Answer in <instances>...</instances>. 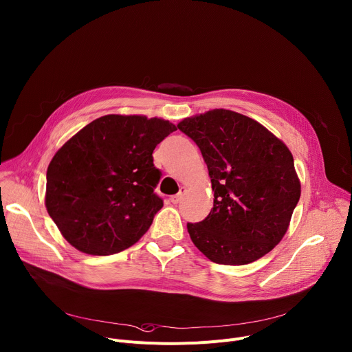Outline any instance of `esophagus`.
Here are the masks:
<instances>
[{"label": "esophagus", "instance_id": "1", "mask_svg": "<svg viewBox=\"0 0 352 352\" xmlns=\"http://www.w3.org/2000/svg\"><path fill=\"white\" fill-rule=\"evenodd\" d=\"M185 192H186V189L182 186V188L179 189V192H178L177 195H173V197H171V202H173V204H178V202L184 198Z\"/></svg>", "mask_w": 352, "mask_h": 352}]
</instances>
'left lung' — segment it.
<instances>
[{
  "label": "left lung",
  "mask_w": 352,
  "mask_h": 352,
  "mask_svg": "<svg viewBox=\"0 0 352 352\" xmlns=\"http://www.w3.org/2000/svg\"><path fill=\"white\" fill-rule=\"evenodd\" d=\"M177 127L199 147L214 192L210 213L186 223L190 240L216 264L264 257L285 236L300 198L289 148L257 120L228 109Z\"/></svg>",
  "instance_id": "1"
}]
</instances>
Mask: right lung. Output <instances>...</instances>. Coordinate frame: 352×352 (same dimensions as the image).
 Returning a JSON list of instances; mask_svg holds the SVG:
<instances>
[{"mask_svg":"<svg viewBox=\"0 0 352 352\" xmlns=\"http://www.w3.org/2000/svg\"><path fill=\"white\" fill-rule=\"evenodd\" d=\"M174 131L164 119L105 115L63 146L47 167L45 201L63 237L91 255L139 241L163 208L153 151Z\"/></svg>","mask_w":352,"mask_h":352,"instance_id":"add662e5","label":"right lung"}]
</instances>
